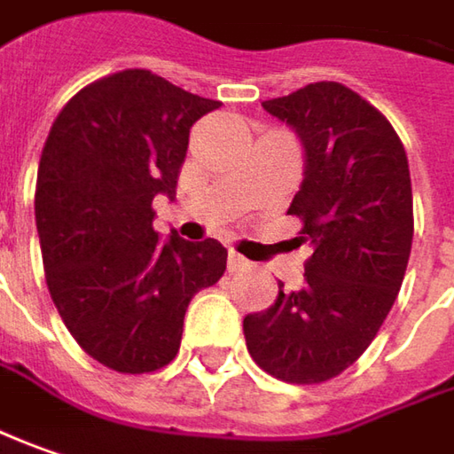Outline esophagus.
<instances>
[{"mask_svg": "<svg viewBox=\"0 0 454 454\" xmlns=\"http://www.w3.org/2000/svg\"><path fill=\"white\" fill-rule=\"evenodd\" d=\"M247 269H251V262H248V259H244V256L236 254V251L228 254V271H247Z\"/></svg>", "mask_w": 454, "mask_h": 454, "instance_id": "esophagus-1", "label": "esophagus"}]
</instances>
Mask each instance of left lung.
<instances>
[{
  "mask_svg": "<svg viewBox=\"0 0 454 454\" xmlns=\"http://www.w3.org/2000/svg\"><path fill=\"white\" fill-rule=\"evenodd\" d=\"M305 149L289 215L315 254L305 286L244 317L251 358L289 384H320L353 365L404 282L414 213L402 139L381 111L333 81L262 104Z\"/></svg>",
  "mask_w": 454,
  "mask_h": 454,
  "instance_id": "1",
  "label": "left lung"
}]
</instances>
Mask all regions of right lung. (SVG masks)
I'll return each mask as SVG.
<instances>
[{
  "label": "right lung",
  "instance_id": "obj_1",
  "mask_svg": "<svg viewBox=\"0 0 454 454\" xmlns=\"http://www.w3.org/2000/svg\"><path fill=\"white\" fill-rule=\"evenodd\" d=\"M218 106L134 68L78 90L50 129L35 190L50 297L111 371L168 365L190 300L226 271L215 239H160L152 226V200L175 198L190 127Z\"/></svg>",
  "mask_w": 454,
  "mask_h": 454
}]
</instances>
